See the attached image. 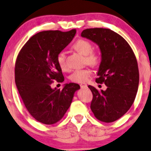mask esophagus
Returning a JSON list of instances; mask_svg holds the SVG:
<instances>
[{
	"label": "esophagus",
	"mask_w": 151,
	"mask_h": 151,
	"mask_svg": "<svg viewBox=\"0 0 151 151\" xmlns=\"http://www.w3.org/2000/svg\"><path fill=\"white\" fill-rule=\"evenodd\" d=\"M81 87L82 89H85V88H87V85L86 83H82L81 84Z\"/></svg>",
	"instance_id": "esophagus-1"
}]
</instances>
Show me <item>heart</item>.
I'll return each instance as SVG.
<instances>
[{
  "label": "heart",
  "instance_id": "obj_1",
  "mask_svg": "<svg viewBox=\"0 0 151 151\" xmlns=\"http://www.w3.org/2000/svg\"><path fill=\"white\" fill-rule=\"evenodd\" d=\"M73 47L82 55H85V62L92 66H96L100 63V56L97 52L92 51L93 45L91 42L85 39H79L74 42ZM57 62L62 70H67L66 53L60 51L57 55ZM92 70L85 68L74 70L70 74V80L73 83H83L88 81L92 75Z\"/></svg>",
  "mask_w": 151,
  "mask_h": 151
}]
</instances>
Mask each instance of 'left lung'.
I'll return each mask as SVG.
<instances>
[{
  "label": "left lung",
  "mask_w": 151,
  "mask_h": 151,
  "mask_svg": "<svg viewBox=\"0 0 151 151\" xmlns=\"http://www.w3.org/2000/svg\"><path fill=\"white\" fill-rule=\"evenodd\" d=\"M81 36L99 46L101 61L97 83H104L106 90L89 85L93 98L90 109L99 120L112 122L127 112L134 101L139 82L138 64L129 43L109 29H87Z\"/></svg>",
  "instance_id": "obj_1"
}]
</instances>
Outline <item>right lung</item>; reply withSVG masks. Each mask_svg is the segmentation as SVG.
<instances>
[{"instance_id":"1","label":"right lung","mask_w":151,"mask_h":151,"mask_svg":"<svg viewBox=\"0 0 151 151\" xmlns=\"http://www.w3.org/2000/svg\"><path fill=\"white\" fill-rule=\"evenodd\" d=\"M76 33V29L39 32L26 42L17 57L16 86L26 109L42 124L59 122L70 107L74 93L80 89L76 83L65 85L61 90L51 87L54 81H64L57 55L70 43Z\"/></svg>"}]
</instances>
